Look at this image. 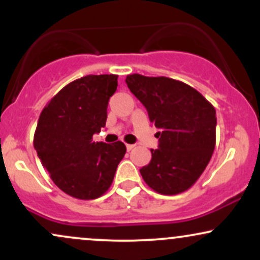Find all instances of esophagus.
I'll list each match as a JSON object with an SVG mask.
<instances>
[{
  "label": "esophagus",
  "instance_id": "obj_1",
  "mask_svg": "<svg viewBox=\"0 0 260 260\" xmlns=\"http://www.w3.org/2000/svg\"><path fill=\"white\" fill-rule=\"evenodd\" d=\"M134 147H136V145H133V144H127V145H126V148H127L128 151L132 150V149H134Z\"/></svg>",
  "mask_w": 260,
  "mask_h": 260
}]
</instances>
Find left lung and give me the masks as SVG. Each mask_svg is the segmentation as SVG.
Returning <instances> with one entry per match:
<instances>
[{
  "label": "left lung",
  "instance_id": "obj_1",
  "mask_svg": "<svg viewBox=\"0 0 260 260\" xmlns=\"http://www.w3.org/2000/svg\"><path fill=\"white\" fill-rule=\"evenodd\" d=\"M127 86L159 129V149H151L143 180L164 196L189 189L208 166L216 142V111L186 83L168 77L127 76Z\"/></svg>",
  "mask_w": 260,
  "mask_h": 260
}]
</instances>
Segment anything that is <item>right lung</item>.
<instances>
[{"instance_id": "obj_1", "label": "right lung", "mask_w": 260, "mask_h": 260, "mask_svg": "<svg viewBox=\"0 0 260 260\" xmlns=\"http://www.w3.org/2000/svg\"><path fill=\"white\" fill-rule=\"evenodd\" d=\"M116 74L73 80L52 98L39 117L34 148L53 183L82 201L105 194L112 184L126 145L95 143L105 127L109 99L117 89Z\"/></svg>"}]
</instances>
